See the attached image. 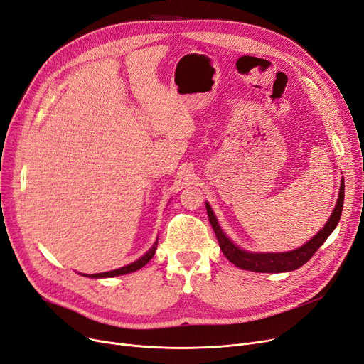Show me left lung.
<instances>
[{
	"label": "left lung",
	"mask_w": 364,
	"mask_h": 364,
	"mask_svg": "<svg viewBox=\"0 0 364 364\" xmlns=\"http://www.w3.org/2000/svg\"><path fill=\"white\" fill-rule=\"evenodd\" d=\"M343 198H345V181L342 178L338 203H336V207L326 226L301 247L291 252H277V253H265V252L257 253V252H247V250L240 249L225 235L208 203H205V208H207V214L214 230V234L218 237L219 246L225 257L234 265L243 268V270L257 272V273H284V272H294L301 265H304L314 257V253L324 245V241L328 238V235L334 231V228L339 223V219L342 216V208H343Z\"/></svg>",
	"instance_id": "1"
}]
</instances>
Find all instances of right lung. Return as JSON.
Segmentation results:
<instances>
[{"label": "right lung", "instance_id": "1", "mask_svg": "<svg viewBox=\"0 0 364 364\" xmlns=\"http://www.w3.org/2000/svg\"><path fill=\"white\" fill-rule=\"evenodd\" d=\"M156 249H157V241L153 245V247L148 250L144 257H141L138 261H134L126 267H121V268H117V270H112V272H106V273H99V274H90L88 277H114V276H121V274H127V273H133L139 270V268H142L148 261H150L154 253H156Z\"/></svg>", "mask_w": 364, "mask_h": 364}]
</instances>
